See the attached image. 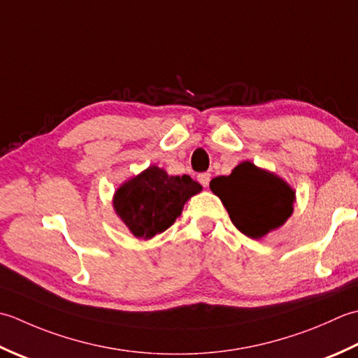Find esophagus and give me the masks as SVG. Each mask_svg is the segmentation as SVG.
Returning a JSON list of instances; mask_svg holds the SVG:
<instances>
[{
  "label": "esophagus",
  "mask_w": 358,
  "mask_h": 358,
  "mask_svg": "<svg viewBox=\"0 0 358 358\" xmlns=\"http://www.w3.org/2000/svg\"><path fill=\"white\" fill-rule=\"evenodd\" d=\"M210 179H211V174L210 173H201V174H198V180H199V184L202 187H208Z\"/></svg>",
  "instance_id": "obj_1"
}]
</instances>
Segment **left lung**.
I'll use <instances>...</instances> for the list:
<instances>
[{"label": "left lung", "instance_id": "left-lung-1", "mask_svg": "<svg viewBox=\"0 0 358 358\" xmlns=\"http://www.w3.org/2000/svg\"><path fill=\"white\" fill-rule=\"evenodd\" d=\"M210 189L222 201L235 227L253 239L280 229L294 211V188L249 160L236 165L229 176L211 179Z\"/></svg>", "mask_w": 358, "mask_h": 358}]
</instances>
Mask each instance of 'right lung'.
Segmentation results:
<instances>
[{"label": "right lung", "mask_w": 358, "mask_h": 358, "mask_svg": "<svg viewBox=\"0 0 358 358\" xmlns=\"http://www.w3.org/2000/svg\"><path fill=\"white\" fill-rule=\"evenodd\" d=\"M201 189L202 185L187 174L170 176L151 165L115 189L113 206L136 238L151 239L171 227L185 202Z\"/></svg>", "instance_id": "right-lung-1"}]
</instances>
